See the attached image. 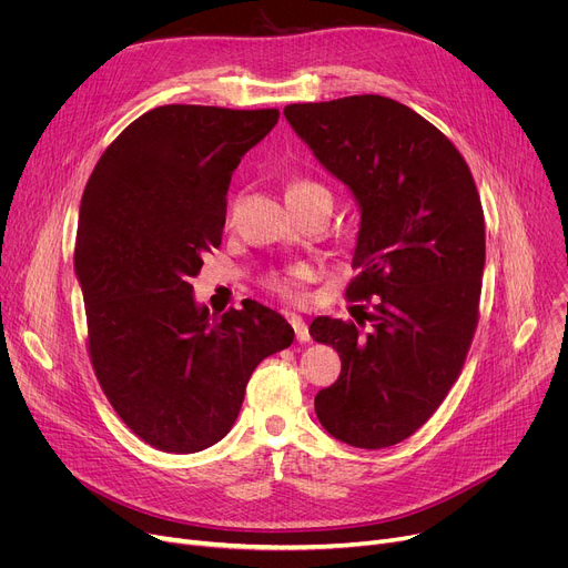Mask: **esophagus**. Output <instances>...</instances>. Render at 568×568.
I'll return each mask as SVG.
<instances>
[{
  "mask_svg": "<svg viewBox=\"0 0 568 568\" xmlns=\"http://www.w3.org/2000/svg\"><path fill=\"white\" fill-rule=\"evenodd\" d=\"M287 322L292 324V329H294V336H296V341H300V343H308V341H311L308 326H306V322H304L300 315L287 313Z\"/></svg>",
  "mask_w": 568,
  "mask_h": 568,
  "instance_id": "34e87169",
  "label": "esophagus"
}]
</instances>
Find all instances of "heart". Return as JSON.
<instances>
[{"label": "heart", "mask_w": 568, "mask_h": 568, "mask_svg": "<svg viewBox=\"0 0 568 568\" xmlns=\"http://www.w3.org/2000/svg\"><path fill=\"white\" fill-rule=\"evenodd\" d=\"M311 189H317V186H313V184H308V182H292L290 186H287V195L290 193H302V191H311ZM300 276H304V268H290V272L283 276V274H276V276H272L268 278V287H274L276 292H281V294H292V281L294 278H300Z\"/></svg>", "instance_id": "1"}]
</instances>
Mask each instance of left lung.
<instances>
[{"label": "left lung", "instance_id": "obj_1", "mask_svg": "<svg viewBox=\"0 0 568 568\" xmlns=\"http://www.w3.org/2000/svg\"><path fill=\"white\" fill-rule=\"evenodd\" d=\"M283 114L359 206L347 296L373 300L368 332L313 320L311 336L341 356L315 414L332 437L384 449L430 419L463 368L486 264L481 200L449 138L394 99L294 103Z\"/></svg>", "mask_w": 568, "mask_h": 568}]
</instances>
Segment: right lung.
I'll list each match as a JSON object with an SVG mask.
<instances>
[{
	"label": "right lung",
	"mask_w": 568,
	"mask_h": 568,
	"mask_svg": "<svg viewBox=\"0 0 568 568\" xmlns=\"http://www.w3.org/2000/svg\"><path fill=\"white\" fill-rule=\"evenodd\" d=\"M276 122L278 110L154 108L84 186L73 266L89 354L114 412L161 452L221 442L257 364L294 341L281 313L251 302L219 317L189 283L221 246L232 172Z\"/></svg>",
	"instance_id": "right-lung-1"
}]
</instances>
